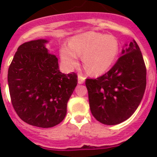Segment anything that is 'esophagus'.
Listing matches in <instances>:
<instances>
[{
  "label": "esophagus",
  "mask_w": 157,
  "mask_h": 157,
  "mask_svg": "<svg viewBox=\"0 0 157 157\" xmlns=\"http://www.w3.org/2000/svg\"><path fill=\"white\" fill-rule=\"evenodd\" d=\"M85 80H86V78H85L83 76H81V75H78V83L79 84H83L84 82H85Z\"/></svg>",
  "instance_id": "esophagus-1"
}]
</instances>
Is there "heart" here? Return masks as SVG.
<instances>
[{"mask_svg": "<svg viewBox=\"0 0 157 157\" xmlns=\"http://www.w3.org/2000/svg\"><path fill=\"white\" fill-rule=\"evenodd\" d=\"M118 40L112 35L96 32H87L75 36L69 41V46H63L60 56L68 68L78 63L79 56L87 71L92 75H100L112 66L119 54Z\"/></svg>", "mask_w": 157, "mask_h": 157, "instance_id": "b5f03b06", "label": "heart"}]
</instances>
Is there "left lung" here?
I'll use <instances>...</instances> for the list:
<instances>
[{
	"mask_svg": "<svg viewBox=\"0 0 157 157\" xmlns=\"http://www.w3.org/2000/svg\"><path fill=\"white\" fill-rule=\"evenodd\" d=\"M146 67L135 40L124 45L114 66L97 79H86L94 117L114 125L126 121L141 103L146 89Z\"/></svg>",
	"mask_w": 157,
	"mask_h": 157,
	"instance_id": "1",
	"label": "left lung"
}]
</instances>
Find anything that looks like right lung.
I'll list each match as a JSON object with an SVG mask.
<instances>
[{
    "mask_svg": "<svg viewBox=\"0 0 157 157\" xmlns=\"http://www.w3.org/2000/svg\"><path fill=\"white\" fill-rule=\"evenodd\" d=\"M38 39L18 48L8 70L13 109L23 121L50 128L63 121L67 104L77 85L76 73H62L55 55Z\"/></svg>",
    "mask_w": 157,
    "mask_h": 157,
    "instance_id": "add662e5",
    "label": "right lung"
}]
</instances>
